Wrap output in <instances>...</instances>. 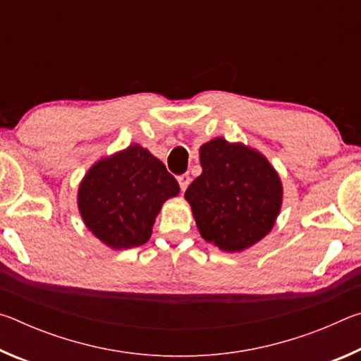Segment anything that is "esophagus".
Returning <instances> with one entry per match:
<instances>
[{"instance_id": "34e87169", "label": "esophagus", "mask_w": 361, "mask_h": 361, "mask_svg": "<svg viewBox=\"0 0 361 361\" xmlns=\"http://www.w3.org/2000/svg\"><path fill=\"white\" fill-rule=\"evenodd\" d=\"M178 183H180V188L181 191H186V188L189 186V183H191V176L188 173H183L178 176Z\"/></svg>"}]
</instances>
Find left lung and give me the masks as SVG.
Wrapping results in <instances>:
<instances>
[{"label":"left lung","instance_id":"1","mask_svg":"<svg viewBox=\"0 0 361 361\" xmlns=\"http://www.w3.org/2000/svg\"><path fill=\"white\" fill-rule=\"evenodd\" d=\"M202 173L185 192L204 240L228 253L253 247L272 231L283 186L259 151L216 137L199 149Z\"/></svg>","mask_w":361,"mask_h":361}]
</instances>
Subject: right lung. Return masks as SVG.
<instances>
[{"label":"right lung","instance_id":"obj_1","mask_svg":"<svg viewBox=\"0 0 361 361\" xmlns=\"http://www.w3.org/2000/svg\"><path fill=\"white\" fill-rule=\"evenodd\" d=\"M180 186L164 164L140 145L102 157L78 189L82 221L106 247L126 250L149 240L164 202Z\"/></svg>","mask_w":361,"mask_h":361}]
</instances>
